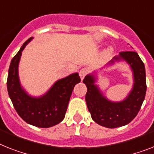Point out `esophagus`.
Instances as JSON below:
<instances>
[{
	"label": "esophagus",
	"mask_w": 154,
	"mask_h": 154,
	"mask_svg": "<svg viewBox=\"0 0 154 154\" xmlns=\"http://www.w3.org/2000/svg\"><path fill=\"white\" fill-rule=\"evenodd\" d=\"M87 74H88V71H87V69H86V68H82V69L80 70L79 76L80 79H81V81H82V80L84 79V78L86 77V75Z\"/></svg>",
	"instance_id": "obj_1"
}]
</instances>
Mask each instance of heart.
<instances>
[{
    "label": "heart",
    "instance_id": "1",
    "mask_svg": "<svg viewBox=\"0 0 154 154\" xmlns=\"http://www.w3.org/2000/svg\"><path fill=\"white\" fill-rule=\"evenodd\" d=\"M114 49L113 48L112 46H108L106 49L104 50V52H103V55L105 56V57H110V56L112 54V53H113Z\"/></svg>",
    "mask_w": 154,
    "mask_h": 154
}]
</instances>
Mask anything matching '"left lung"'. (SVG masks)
I'll return each instance as SVG.
<instances>
[{"label": "left lung", "mask_w": 154, "mask_h": 154, "mask_svg": "<svg viewBox=\"0 0 154 154\" xmlns=\"http://www.w3.org/2000/svg\"><path fill=\"white\" fill-rule=\"evenodd\" d=\"M120 62H125L129 65L133 76V85L125 99L113 102L105 97L97 84L98 73ZM83 83L87 88L86 102L93 120L105 128H120L129 124L143 105L146 92L145 65L136 52H122L105 67L87 75Z\"/></svg>", "instance_id": "8db88e82"}]
</instances>
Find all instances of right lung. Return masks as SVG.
Returning a JSON list of instances; mask_svg holds the SVG:
<instances>
[{
	"label": "right lung",
	"instance_id": "1",
	"mask_svg": "<svg viewBox=\"0 0 154 154\" xmlns=\"http://www.w3.org/2000/svg\"><path fill=\"white\" fill-rule=\"evenodd\" d=\"M33 38L31 37L26 41L11 60L8 75V92L14 108L24 121L38 128H47L63 120L73 89L80 82V77L75 72L56 81L44 94L38 97L29 94L20 82L19 64L22 52Z\"/></svg>",
	"mask_w": 154,
	"mask_h": 154
}]
</instances>
